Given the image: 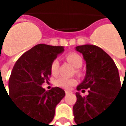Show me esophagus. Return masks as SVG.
Returning <instances> with one entry per match:
<instances>
[{
  "label": "esophagus",
  "mask_w": 126,
  "mask_h": 126,
  "mask_svg": "<svg viewBox=\"0 0 126 126\" xmlns=\"http://www.w3.org/2000/svg\"><path fill=\"white\" fill-rule=\"evenodd\" d=\"M65 93H66V94H69L71 92H70V91H65Z\"/></svg>",
  "instance_id": "1"
}]
</instances>
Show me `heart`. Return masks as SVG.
Instances as JSON below:
<instances>
[{
  "label": "heart",
  "mask_w": 126,
  "mask_h": 126,
  "mask_svg": "<svg viewBox=\"0 0 126 126\" xmlns=\"http://www.w3.org/2000/svg\"><path fill=\"white\" fill-rule=\"evenodd\" d=\"M66 60L73 66L75 68H80L83 63L81 57L75 52H70L66 55ZM59 67H60V63L58 59H54L50 63V71L53 76H57L59 72ZM77 72L79 70L77 69ZM76 80L75 79H70L66 77H59L54 81L55 85L60 87L62 88L69 89L72 86H74L76 84Z\"/></svg>",
  "instance_id": "1"
}]
</instances>
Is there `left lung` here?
<instances>
[{
	"mask_svg": "<svg viewBox=\"0 0 126 126\" xmlns=\"http://www.w3.org/2000/svg\"><path fill=\"white\" fill-rule=\"evenodd\" d=\"M76 48L83 54L87 67L85 78L76 89L82 92L88 89V94L83 97L76 93L74 120L76 126H94L93 120L105 111L122 88L119 71L113 59L100 47L85 45Z\"/></svg>",
	"mask_w": 126,
	"mask_h": 126,
	"instance_id": "8db88e82",
	"label": "left lung"
}]
</instances>
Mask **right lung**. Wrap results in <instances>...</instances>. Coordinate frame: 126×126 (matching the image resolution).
Listing matches in <instances>:
<instances>
[{"label": "right lung", "mask_w": 126, "mask_h": 126, "mask_svg": "<svg viewBox=\"0 0 126 126\" xmlns=\"http://www.w3.org/2000/svg\"><path fill=\"white\" fill-rule=\"evenodd\" d=\"M63 50L62 46L35 45L17 60L9 79V94L15 106L42 126L53 120L56 106L65 96L60 88L45 91L41 87L50 77V63Z\"/></svg>", "instance_id": "1"}]
</instances>
